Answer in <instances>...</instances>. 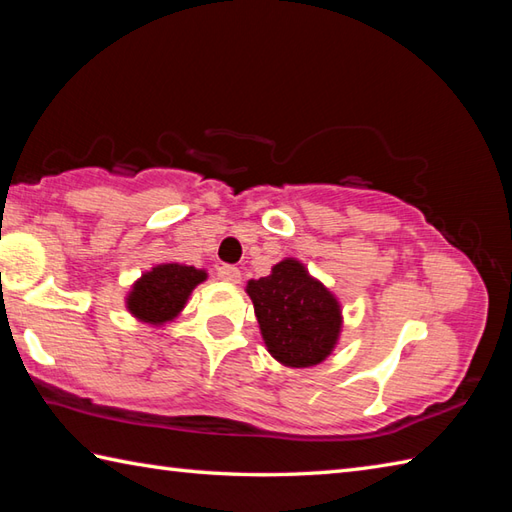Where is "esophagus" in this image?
Here are the masks:
<instances>
[{
  "mask_svg": "<svg viewBox=\"0 0 512 512\" xmlns=\"http://www.w3.org/2000/svg\"><path fill=\"white\" fill-rule=\"evenodd\" d=\"M217 279L224 281V284L235 286L242 281V273H239V268H235V266H220L217 268Z\"/></svg>",
  "mask_w": 512,
  "mask_h": 512,
  "instance_id": "34e87169",
  "label": "esophagus"
}]
</instances>
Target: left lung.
I'll list each match as a JSON object with an SVG mask.
<instances>
[{"label": "left lung", "instance_id": "1", "mask_svg": "<svg viewBox=\"0 0 512 512\" xmlns=\"http://www.w3.org/2000/svg\"><path fill=\"white\" fill-rule=\"evenodd\" d=\"M259 332L270 356L286 367H314L339 345L343 308L330 288L295 257L281 259L268 277L248 279Z\"/></svg>", "mask_w": 512, "mask_h": 512}]
</instances>
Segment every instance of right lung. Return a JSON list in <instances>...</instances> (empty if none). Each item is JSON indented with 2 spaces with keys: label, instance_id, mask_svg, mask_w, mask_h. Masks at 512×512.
<instances>
[{
  "label": "right lung",
  "instance_id": "add662e5",
  "mask_svg": "<svg viewBox=\"0 0 512 512\" xmlns=\"http://www.w3.org/2000/svg\"><path fill=\"white\" fill-rule=\"evenodd\" d=\"M204 268L180 262L158 264L140 275L125 297V308L149 328H162L180 317L191 292L206 281Z\"/></svg>",
  "mask_w": 512,
  "mask_h": 512
}]
</instances>
